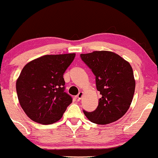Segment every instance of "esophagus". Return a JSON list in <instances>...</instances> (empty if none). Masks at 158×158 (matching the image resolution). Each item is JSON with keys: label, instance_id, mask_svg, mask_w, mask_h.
<instances>
[{"label": "esophagus", "instance_id": "obj_1", "mask_svg": "<svg viewBox=\"0 0 158 158\" xmlns=\"http://www.w3.org/2000/svg\"><path fill=\"white\" fill-rule=\"evenodd\" d=\"M82 96H83V92H81V91H80V92H79V94H78V95H77V99L78 100H80L81 98V97H82Z\"/></svg>", "mask_w": 158, "mask_h": 158}]
</instances>
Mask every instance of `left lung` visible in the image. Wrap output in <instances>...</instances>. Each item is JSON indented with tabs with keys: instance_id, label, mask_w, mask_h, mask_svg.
Here are the masks:
<instances>
[{
	"instance_id": "obj_1",
	"label": "left lung",
	"mask_w": 158,
	"mask_h": 158,
	"mask_svg": "<svg viewBox=\"0 0 158 158\" xmlns=\"http://www.w3.org/2000/svg\"><path fill=\"white\" fill-rule=\"evenodd\" d=\"M81 60L96 77V85L102 95L97 108L83 110L91 122L108 124L127 113L133 98L135 81L130 64L111 51L81 54Z\"/></svg>"
}]
</instances>
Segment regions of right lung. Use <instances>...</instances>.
<instances>
[{
	"mask_svg": "<svg viewBox=\"0 0 158 158\" xmlns=\"http://www.w3.org/2000/svg\"><path fill=\"white\" fill-rule=\"evenodd\" d=\"M75 54L45 55L28 62L16 82L22 109L32 121L51 124L60 120L72 102L63 75Z\"/></svg>",
	"mask_w": 158,
	"mask_h": 158,
	"instance_id": "obj_1",
	"label": "right lung"
}]
</instances>
